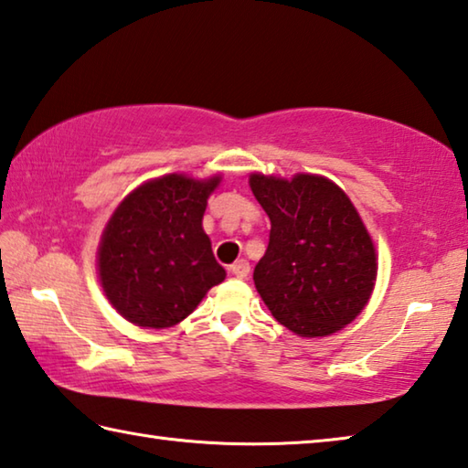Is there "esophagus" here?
<instances>
[{"instance_id": "esophagus-1", "label": "esophagus", "mask_w": 468, "mask_h": 468, "mask_svg": "<svg viewBox=\"0 0 468 468\" xmlns=\"http://www.w3.org/2000/svg\"><path fill=\"white\" fill-rule=\"evenodd\" d=\"M229 271H232V275H234V277H239V280H244V277H247V275L250 273V265H249V261H244V259L236 261L234 265H229Z\"/></svg>"}]
</instances>
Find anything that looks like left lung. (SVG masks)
<instances>
[{
	"instance_id": "1",
	"label": "left lung",
	"mask_w": 468,
	"mask_h": 468,
	"mask_svg": "<svg viewBox=\"0 0 468 468\" xmlns=\"http://www.w3.org/2000/svg\"><path fill=\"white\" fill-rule=\"evenodd\" d=\"M271 219L269 247L252 273L257 292L300 337H326L362 313L372 296L376 249L354 203L333 180L250 175Z\"/></svg>"
}]
</instances>
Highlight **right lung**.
Listing matches in <instances>:
<instances>
[{
  "instance_id": "add662e5",
  "label": "right lung",
  "mask_w": 468,
  "mask_h": 468,
  "mask_svg": "<svg viewBox=\"0 0 468 468\" xmlns=\"http://www.w3.org/2000/svg\"><path fill=\"white\" fill-rule=\"evenodd\" d=\"M219 180L166 175L139 185L114 209L98 247V275L129 323L175 326L224 282L201 224Z\"/></svg>"
}]
</instances>
